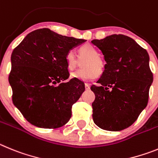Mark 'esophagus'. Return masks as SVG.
<instances>
[{
	"label": "esophagus",
	"instance_id": "esophagus-1",
	"mask_svg": "<svg viewBox=\"0 0 158 158\" xmlns=\"http://www.w3.org/2000/svg\"><path fill=\"white\" fill-rule=\"evenodd\" d=\"M85 88H86V89H89L90 86H89V84H88V83H85Z\"/></svg>",
	"mask_w": 158,
	"mask_h": 158
}]
</instances>
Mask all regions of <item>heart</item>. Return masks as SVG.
I'll use <instances>...</instances> for the list:
<instances>
[{"label": "heart", "instance_id": "obj_1", "mask_svg": "<svg viewBox=\"0 0 158 158\" xmlns=\"http://www.w3.org/2000/svg\"><path fill=\"white\" fill-rule=\"evenodd\" d=\"M79 59L82 61V67L83 69H79L71 74L72 79L88 82L96 79L98 74H102L106 68V62L101 56H99L98 51L93 45L85 44L78 49ZM67 68L69 70H73L78 66L79 61L76 57L73 50L67 52L65 56Z\"/></svg>", "mask_w": 158, "mask_h": 158}]
</instances>
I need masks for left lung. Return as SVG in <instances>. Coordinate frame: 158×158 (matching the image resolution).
<instances>
[{
	"instance_id": "1",
	"label": "left lung",
	"mask_w": 158,
	"mask_h": 158,
	"mask_svg": "<svg viewBox=\"0 0 158 158\" xmlns=\"http://www.w3.org/2000/svg\"><path fill=\"white\" fill-rule=\"evenodd\" d=\"M92 43L102 51L106 68L99 86L92 85L93 120L100 128L119 131L130 127L148 103L153 73L146 49L134 39L113 35Z\"/></svg>"
}]
</instances>
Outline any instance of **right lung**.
I'll return each mask as SVG.
<instances>
[{"mask_svg": "<svg viewBox=\"0 0 158 158\" xmlns=\"http://www.w3.org/2000/svg\"><path fill=\"white\" fill-rule=\"evenodd\" d=\"M85 42L43 28L28 34L14 49L8 77L12 102L31 124L57 128L70 120L72 105L85 85L76 79L68 80L65 56Z\"/></svg>", "mask_w": 158, "mask_h": 158, "instance_id": "add662e5", "label": "right lung"}]
</instances>
